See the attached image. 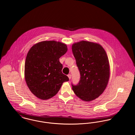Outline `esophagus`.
<instances>
[{"instance_id": "obj_1", "label": "esophagus", "mask_w": 135, "mask_h": 135, "mask_svg": "<svg viewBox=\"0 0 135 135\" xmlns=\"http://www.w3.org/2000/svg\"><path fill=\"white\" fill-rule=\"evenodd\" d=\"M68 77L69 78V79L70 80L71 79V74H69V75H68Z\"/></svg>"}]
</instances>
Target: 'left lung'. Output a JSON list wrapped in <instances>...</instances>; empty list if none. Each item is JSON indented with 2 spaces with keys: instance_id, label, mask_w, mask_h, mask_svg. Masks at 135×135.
<instances>
[{
  "instance_id": "1",
  "label": "left lung",
  "mask_w": 135,
  "mask_h": 135,
  "mask_svg": "<svg viewBox=\"0 0 135 135\" xmlns=\"http://www.w3.org/2000/svg\"><path fill=\"white\" fill-rule=\"evenodd\" d=\"M72 51L80 73L78 84L72 89L79 98L90 102L105 90L110 76L106 52L98 43L81 41L72 45Z\"/></svg>"
}]
</instances>
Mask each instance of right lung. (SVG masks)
<instances>
[{
	"instance_id": "add662e5",
	"label": "right lung",
	"mask_w": 135,
	"mask_h": 135,
	"mask_svg": "<svg viewBox=\"0 0 135 135\" xmlns=\"http://www.w3.org/2000/svg\"><path fill=\"white\" fill-rule=\"evenodd\" d=\"M68 51L66 44L45 41L35 44L29 50L25 62L24 77L28 87L40 99L55 95L64 82L69 79L62 73L59 58Z\"/></svg>"
}]
</instances>
